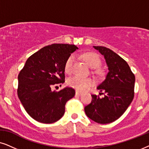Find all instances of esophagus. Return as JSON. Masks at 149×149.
<instances>
[{"label":"esophagus","mask_w":149,"mask_h":149,"mask_svg":"<svg viewBox=\"0 0 149 149\" xmlns=\"http://www.w3.org/2000/svg\"><path fill=\"white\" fill-rule=\"evenodd\" d=\"M76 95H79V96H80V95H82V93L79 92V91H76Z\"/></svg>","instance_id":"esophagus-1"}]
</instances>
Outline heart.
Segmentation results:
<instances>
[{
  "label": "heart",
  "mask_w": 149,
  "mask_h": 149,
  "mask_svg": "<svg viewBox=\"0 0 149 149\" xmlns=\"http://www.w3.org/2000/svg\"><path fill=\"white\" fill-rule=\"evenodd\" d=\"M82 58L84 60L88 67L91 68L95 69L101 65V58L100 56L96 53L87 52L82 54ZM75 57L73 55H71L67 59L65 64V71L67 73H71L72 71L73 63H74ZM97 72L99 73H102V70L98 69ZM68 84L71 86L76 88L79 91H85L89 86H92L94 84V81L91 78H83L79 76H75L69 79Z\"/></svg>",
  "instance_id": "heart-1"
}]
</instances>
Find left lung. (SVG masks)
Returning <instances> with one entry per match:
<instances>
[{"mask_svg": "<svg viewBox=\"0 0 149 149\" xmlns=\"http://www.w3.org/2000/svg\"><path fill=\"white\" fill-rule=\"evenodd\" d=\"M104 56L108 72L97 87L104 97L91 95L92 101L84 107L86 116L100 124L114 122L123 114L134 97L135 76L127 63L109 48L93 46Z\"/></svg>", "mask_w": 149, "mask_h": 149, "instance_id": "obj_1", "label": "left lung"}]
</instances>
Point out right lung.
I'll list each match as a JSON object with an SVG mask.
<instances>
[{
	"instance_id": "add662e5",
	"label": "right lung",
	"mask_w": 149,
	"mask_h": 149,
	"mask_svg": "<svg viewBox=\"0 0 149 149\" xmlns=\"http://www.w3.org/2000/svg\"><path fill=\"white\" fill-rule=\"evenodd\" d=\"M78 47L54 43L31 55L18 75L17 95L25 110L33 119L53 123L63 117L65 104L75 90L65 87L58 92L51 87L65 82V64Z\"/></svg>"
}]
</instances>
